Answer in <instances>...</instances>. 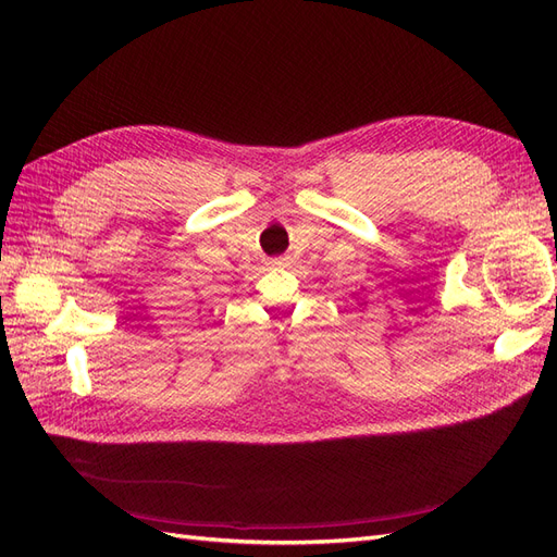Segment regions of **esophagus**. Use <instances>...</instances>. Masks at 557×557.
<instances>
[{
	"instance_id": "1",
	"label": "esophagus",
	"mask_w": 557,
	"mask_h": 557,
	"mask_svg": "<svg viewBox=\"0 0 557 557\" xmlns=\"http://www.w3.org/2000/svg\"><path fill=\"white\" fill-rule=\"evenodd\" d=\"M269 264H272V267H288V264H290V258L278 256V258H272V260H269Z\"/></svg>"
}]
</instances>
